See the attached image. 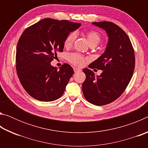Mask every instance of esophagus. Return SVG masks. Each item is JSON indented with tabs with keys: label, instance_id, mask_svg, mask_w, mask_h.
Instances as JSON below:
<instances>
[{
	"label": "esophagus",
	"instance_id": "34e87169",
	"mask_svg": "<svg viewBox=\"0 0 148 148\" xmlns=\"http://www.w3.org/2000/svg\"><path fill=\"white\" fill-rule=\"evenodd\" d=\"M82 71L81 69H79V68H77V67H74V71L75 72H80V71Z\"/></svg>",
	"mask_w": 148,
	"mask_h": 148
}]
</instances>
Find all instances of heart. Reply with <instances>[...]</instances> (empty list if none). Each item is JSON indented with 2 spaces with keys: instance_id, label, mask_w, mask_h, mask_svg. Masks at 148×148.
I'll return each instance as SVG.
<instances>
[{
  "instance_id": "heart-1",
  "label": "heart",
  "mask_w": 148,
  "mask_h": 148,
  "mask_svg": "<svg viewBox=\"0 0 148 148\" xmlns=\"http://www.w3.org/2000/svg\"><path fill=\"white\" fill-rule=\"evenodd\" d=\"M86 37L90 46H96L101 40V35L99 32L95 31H89L86 32ZM76 39V34L71 32L67 35L64 41V46L66 47H71ZM86 58L82 55L77 53H70L68 56V61L72 64L81 66L86 62Z\"/></svg>"
}]
</instances>
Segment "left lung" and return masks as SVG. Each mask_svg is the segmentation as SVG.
Listing matches in <instances>:
<instances>
[{"instance_id":"8db88e82","label":"left lung","mask_w":148,"mask_h":148,"mask_svg":"<svg viewBox=\"0 0 148 148\" xmlns=\"http://www.w3.org/2000/svg\"><path fill=\"white\" fill-rule=\"evenodd\" d=\"M106 31L108 41L104 53L89 65L90 69L102 70L100 76L89 69H83L86 78L82 91L88 102L103 106L116 101L127 88L133 74L135 56L129 36L112 22H92Z\"/></svg>"}]
</instances>
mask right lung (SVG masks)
Wrapping results in <instances>:
<instances>
[{"mask_svg":"<svg viewBox=\"0 0 148 148\" xmlns=\"http://www.w3.org/2000/svg\"><path fill=\"white\" fill-rule=\"evenodd\" d=\"M81 23L46 18L27 28L16 49V71L25 90L34 99L49 102L59 99L74 70L64 63L57 70L51 62L62 52L67 35Z\"/></svg>","mask_w":148,"mask_h":148,"instance_id":"add662e5","label":"right lung"}]
</instances>
